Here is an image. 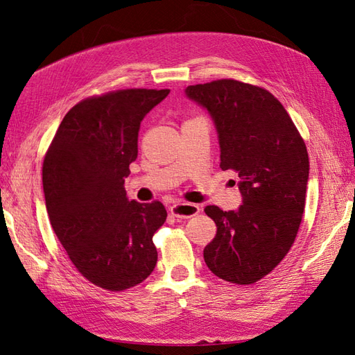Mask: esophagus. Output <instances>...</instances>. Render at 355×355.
Returning a JSON list of instances; mask_svg holds the SVG:
<instances>
[{
	"label": "esophagus",
	"instance_id": "obj_1",
	"mask_svg": "<svg viewBox=\"0 0 355 355\" xmlns=\"http://www.w3.org/2000/svg\"><path fill=\"white\" fill-rule=\"evenodd\" d=\"M200 211V206L191 202H175L170 206V213L178 219H188L196 216Z\"/></svg>",
	"mask_w": 355,
	"mask_h": 355
}]
</instances>
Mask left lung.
<instances>
[{"instance_id":"8db88e82","label":"left lung","mask_w":355,"mask_h":355,"mask_svg":"<svg viewBox=\"0 0 355 355\" xmlns=\"http://www.w3.org/2000/svg\"><path fill=\"white\" fill-rule=\"evenodd\" d=\"M185 94L209 112L220 168L237 171L243 197L237 210L204 209L218 227L204 262L222 280L252 284L283 261L296 239L309 176L305 142L284 106L256 85L218 80L189 85Z\"/></svg>"}]
</instances>
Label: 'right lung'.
<instances>
[{"mask_svg":"<svg viewBox=\"0 0 355 355\" xmlns=\"http://www.w3.org/2000/svg\"><path fill=\"white\" fill-rule=\"evenodd\" d=\"M170 90L130 89L81 101L63 120L42 164L53 231L75 268L111 292L142 283L157 265L159 201L128 200L124 179L137 158L145 115Z\"/></svg>","mask_w":355,"mask_h":355,"instance_id":"right-lung-1","label":"right lung"}]
</instances>
